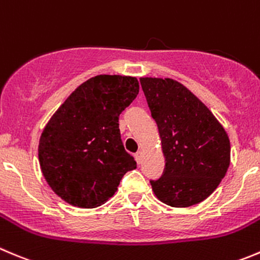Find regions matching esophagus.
<instances>
[{
    "label": "esophagus",
    "mask_w": 260,
    "mask_h": 260,
    "mask_svg": "<svg viewBox=\"0 0 260 260\" xmlns=\"http://www.w3.org/2000/svg\"><path fill=\"white\" fill-rule=\"evenodd\" d=\"M135 158H136V161H137V164L142 162V152H141V151H138L137 153H135Z\"/></svg>",
    "instance_id": "1"
}]
</instances>
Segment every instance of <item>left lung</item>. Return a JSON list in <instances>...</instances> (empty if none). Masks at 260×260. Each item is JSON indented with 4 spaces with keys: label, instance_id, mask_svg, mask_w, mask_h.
I'll list each match as a JSON object with an SVG mask.
<instances>
[{
    "label": "left lung",
    "instance_id": "8db88e82",
    "mask_svg": "<svg viewBox=\"0 0 260 260\" xmlns=\"http://www.w3.org/2000/svg\"><path fill=\"white\" fill-rule=\"evenodd\" d=\"M165 156L164 174L151 186L158 201L176 208L210 197L230 166V140L217 118L183 84L141 77Z\"/></svg>",
    "mask_w": 260,
    "mask_h": 260
}]
</instances>
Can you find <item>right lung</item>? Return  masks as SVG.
I'll list each match as a JSON object with an SVG mask.
<instances>
[{"label":"right lung","mask_w":260,"mask_h":260,"mask_svg":"<svg viewBox=\"0 0 260 260\" xmlns=\"http://www.w3.org/2000/svg\"><path fill=\"white\" fill-rule=\"evenodd\" d=\"M132 76L99 75L80 85L52 115L38 147L48 185L64 202L80 208L104 205L120 179L136 169L124 150L119 114L136 99Z\"/></svg>","instance_id":"right-lung-1"}]
</instances>
